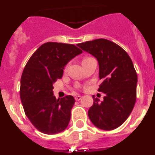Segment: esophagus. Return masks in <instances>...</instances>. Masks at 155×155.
Instances as JSON below:
<instances>
[{
    "mask_svg": "<svg viewBox=\"0 0 155 155\" xmlns=\"http://www.w3.org/2000/svg\"><path fill=\"white\" fill-rule=\"evenodd\" d=\"M81 98L82 97L81 96V95H77V96L75 97V100H76V101H79V100L81 99Z\"/></svg>",
    "mask_w": 155,
    "mask_h": 155,
    "instance_id": "esophagus-1",
    "label": "esophagus"
}]
</instances>
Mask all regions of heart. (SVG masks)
I'll return each mask as SVG.
<instances>
[{"mask_svg": "<svg viewBox=\"0 0 155 155\" xmlns=\"http://www.w3.org/2000/svg\"><path fill=\"white\" fill-rule=\"evenodd\" d=\"M88 58H91V57H85V58L83 59V61H84V60H86V59H88Z\"/></svg>", "mask_w": 155, "mask_h": 155, "instance_id": "obj_1", "label": "heart"}]
</instances>
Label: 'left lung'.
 <instances>
[{"mask_svg":"<svg viewBox=\"0 0 155 155\" xmlns=\"http://www.w3.org/2000/svg\"><path fill=\"white\" fill-rule=\"evenodd\" d=\"M78 46L98 60L99 78L98 91L105 93L99 102L93 95L88 117L96 127L112 130L127 120L137 98V75L127 52L115 42L105 39L81 42Z\"/></svg>","mask_w":155,"mask_h":155,"instance_id":"obj_1","label":"left lung"}]
</instances>
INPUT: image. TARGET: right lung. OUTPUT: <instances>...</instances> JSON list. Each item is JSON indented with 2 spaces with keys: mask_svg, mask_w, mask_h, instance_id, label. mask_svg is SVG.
<instances>
[{
  "mask_svg": "<svg viewBox=\"0 0 155 155\" xmlns=\"http://www.w3.org/2000/svg\"><path fill=\"white\" fill-rule=\"evenodd\" d=\"M81 53L73 44L46 42L25 67L20 87L21 103L30 122L43 134H58L68 127L75 100L71 95L57 99L53 84L62 78L66 64Z\"/></svg>",
  "mask_w": 155,
  "mask_h": 155,
  "instance_id": "add662e5",
  "label": "right lung"
}]
</instances>
